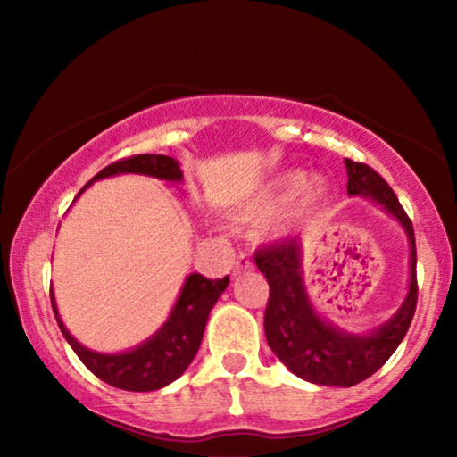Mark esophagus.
Masks as SVG:
<instances>
[{"mask_svg":"<svg viewBox=\"0 0 457 457\" xmlns=\"http://www.w3.org/2000/svg\"><path fill=\"white\" fill-rule=\"evenodd\" d=\"M252 268H253V264H252V262H249V258H245V255H237V260H235V268H233V274H235V277H239L241 272L252 270Z\"/></svg>","mask_w":457,"mask_h":457,"instance_id":"1","label":"esophagus"}]
</instances>
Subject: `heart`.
Masks as SVG:
<instances>
[{"mask_svg": "<svg viewBox=\"0 0 457 457\" xmlns=\"http://www.w3.org/2000/svg\"><path fill=\"white\" fill-rule=\"evenodd\" d=\"M328 195L327 180L305 177L302 170L278 174L262 187L253 197L233 212V218L245 227H264L293 205L295 214L316 210Z\"/></svg>", "mask_w": 457, "mask_h": 457, "instance_id": "1", "label": "heart"}]
</instances>
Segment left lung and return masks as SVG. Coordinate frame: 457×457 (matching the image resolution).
Returning <instances> with one entry per match:
<instances>
[{"instance_id": "obj_1", "label": "left lung", "mask_w": 457, "mask_h": 457, "mask_svg": "<svg viewBox=\"0 0 457 457\" xmlns=\"http://www.w3.org/2000/svg\"><path fill=\"white\" fill-rule=\"evenodd\" d=\"M345 166L349 195L370 199L395 218L408 237V293L389 320L368 333H349L327 320L316 310L305 287L302 241H283L255 252V264L270 285V299L264 314L268 345L295 377L328 386H353L372 377L403 341L418 299L416 241L410 218L378 172L353 160H345Z\"/></svg>"}]
</instances>
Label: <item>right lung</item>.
Returning a JSON list of instances; mask_svg holds the SVG:
<instances>
[{
	"instance_id": "1",
	"label": "right lung",
	"mask_w": 457,
	"mask_h": 457,
	"mask_svg": "<svg viewBox=\"0 0 457 457\" xmlns=\"http://www.w3.org/2000/svg\"><path fill=\"white\" fill-rule=\"evenodd\" d=\"M118 174H143V177L160 179L166 180V183H183L180 164L174 158H170V155L141 154L105 166L102 172H97L96 177L80 189V193H83L89 185L96 183V180L118 177ZM80 193L77 197H80ZM227 287L228 277L210 280L197 272L189 274V277L185 278L183 289H180L166 322L162 324L152 337H147L145 341L139 343V345L118 353L93 352V349L85 347L83 343L74 339L71 330H68L64 327V322H62L58 305H55L54 291L52 308L68 345L74 349L79 360L83 361L97 378L116 386V389L145 393L158 391L162 386L174 383V380L189 368L199 345H202V337L210 312Z\"/></svg>"
}]
</instances>
